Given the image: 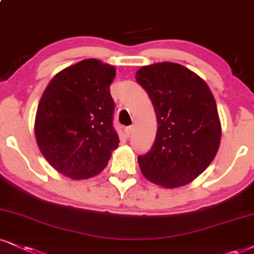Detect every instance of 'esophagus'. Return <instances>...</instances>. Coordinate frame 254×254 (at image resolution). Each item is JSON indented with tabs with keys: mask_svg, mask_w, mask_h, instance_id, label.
I'll return each instance as SVG.
<instances>
[{
	"mask_svg": "<svg viewBox=\"0 0 254 254\" xmlns=\"http://www.w3.org/2000/svg\"><path fill=\"white\" fill-rule=\"evenodd\" d=\"M133 130H134V127H133V126L127 127V128H126V135H127L128 137H129V136L133 134Z\"/></svg>",
	"mask_w": 254,
	"mask_h": 254,
	"instance_id": "obj_1",
	"label": "esophagus"
}]
</instances>
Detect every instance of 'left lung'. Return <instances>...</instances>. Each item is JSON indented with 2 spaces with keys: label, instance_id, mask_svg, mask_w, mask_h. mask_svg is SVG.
<instances>
[{
  "label": "left lung",
  "instance_id": "1",
  "mask_svg": "<svg viewBox=\"0 0 254 254\" xmlns=\"http://www.w3.org/2000/svg\"><path fill=\"white\" fill-rule=\"evenodd\" d=\"M135 79L148 93L158 121L151 151L137 156L142 174L166 189L190 184L208 167L220 145L213 94L199 75L173 62L141 67Z\"/></svg>",
  "mask_w": 254,
  "mask_h": 254
}]
</instances>
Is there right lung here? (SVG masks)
I'll return each mask as SVG.
<instances>
[{"instance_id":"add662e5","label":"right lung","mask_w":254,"mask_h":254,"mask_svg":"<svg viewBox=\"0 0 254 254\" xmlns=\"http://www.w3.org/2000/svg\"><path fill=\"white\" fill-rule=\"evenodd\" d=\"M115 74L113 65L87 59L56 74L42 94L35 117L37 146L70 179L99 174L118 148L109 89Z\"/></svg>"}]
</instances>
